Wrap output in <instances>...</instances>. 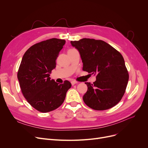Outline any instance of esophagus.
Masks as SVG:
<instances>
[{
    "mask_svg": "<svg viewBox=\"0 0 148 148\" xmlns=\"http://www.w3.org/2000/svg\"><path fill=\"white\" fill-rule=\"evenodd\" d=\"M71 84H72V85H74L75 84L77 83V82L76 81H74V80H73V81H71Z\"/></svg>",
    "mask_w": 148,
    "mask_h": 148,
    "instance_id": "obj_1",
    "label": "esophagus"
}]
</instances>
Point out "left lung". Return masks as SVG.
Wrapping results in <instances>:
<instances>
[{
    "label": "left lung",
    "instance_id": "8db88e82",
    "mask_svg": "<svg viewBox=\"0 0 148 148\" xmlns=\"http://www.w3.org/2000/svg\"><path fill=\"white\" fill-rule=\"evenodd\" d=\"M79 50L83 70L96 75V81L86 82L84 103L96 110H104L117 104L126 90L129 74L122 54L102 40L83 38L71 41Z\"/></svg>",
    "mask_w": 148,
    "mask_h": 148
}]
</instances>
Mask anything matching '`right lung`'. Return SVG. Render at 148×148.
<instances>
[{
  "label": "right lung",
  "mask_w": 148,
  "mask_h": 148,
  "mask_svg": "<svg viewBox=\"0 0 148 148\" xmlns=\"http://www.w3.org/2000/svg\"><path fill=\"white\" fill-rule=\"evenodd\" d=\"M65 44L64 40L51 38L31 46L23 56L17 73L20 86L27 101L40 112L60 107L71 87L69 81L59 84L50 77Z\"/></svg>",
  "instance_id": "1"
}]
</instances>
